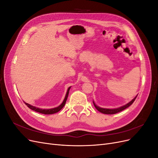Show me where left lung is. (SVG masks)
Masks as SVG:
<instances>
[{
  "label": "left lung",
  "instance_id": "1",
  "mask_svg": "<svg viewBox=\"0 0 158 158\" xmlns=\"http://www.w3.org/2000/svg\"><path fill=\"white\" fill-rule=\"evenodd\" d=\"M136 97H137V95H136V96L135 98H134V99L132 100V101H131L128 103H127V105H125V106H122V107H119V108H117V109H103V108H101V107H99L97 106L95 104V103H94V102H93V103H94V105L95 107L96 108L98 111H99V112H101V113H103V114H113L117 113H118V112H121V111H123L124 109H127V107H128L129 106H131V105L133 103V102H135V100L136 99Z\"/></svg>",
  "mask_w": 158,
  "mask_h": 158
}]
</instances>
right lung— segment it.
<instances>
[{
  "label": "right lung",
  "mask_w": 158,
  "mask_h": 158,
  "mask_svg": "<svg viewBox=\"0 0 158 158\" xmlns=\"http://www.w3.org/2000/svg\"><path fill=\"white\" fill-rule=\"evenodd\" d=\"M70 89V87H69L68 88V90H67V92H66V96L64 98V99L63 102L62 103L60 106L59 107H55V108H52V109H40V108H37L35 107H33L32 106H31V105L28 104L27 103H25L26 106L29 107L30 109H31V110H33V111H35L36 112H38V113H42V114H54V113H56L57 112H59L60 110L63 108L64 105L66 103V99H67V98H68V95H69V90Z\"/></svg>",
  "instance_id": "right-lung-1"
}]
</instances>
